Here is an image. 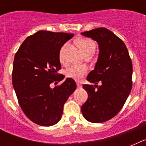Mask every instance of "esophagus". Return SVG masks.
<instances>
[{
	"label": "esophagus",
	"mask_w": 146,
	"mask_h": 146,
	"mask_svg": "<svg viewBox=\"0 0 146 146\" xmlns=\"http://www.w3.org/2000/svg\"><path fill=\"white\" fill-rule=\"evenodd\" d=\"M77 88H81V87H82V85H81L80 82H77Z\"/></svg>",
	"instance_id": "esophagus-1"
}]
</instances>
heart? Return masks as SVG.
<instances>
[{
	"label": "heart",
	"mask_w": 146,
	"mask_h": 146,
	"mask_svg": "<svg viewBox=\"0 0 146 146\" xmlns=\"http://www.w3.org/2000/svg\"><path fill=\"white\" fill-rule=\"evenodd\" d=\"M77 43H78L80 48L81 49L84 55L89 53V52H95L96 44L92 40L86 38H80V40H78ZM64 48H65V46L62 47L60 51L59 58H60V60H63V52H64ZM87 73L88 68L86 66H72L66 71V75L67 77L77 81L81 80L82 77H84Z\"/></svg>",
	"instance_id": "b5f03b06"
}]
</instances>
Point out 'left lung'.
<instances>
[{
    "label": "left lung",
    "mask_w": 146,
    "mask_h": 146,
    "mask_svg": "<svg viewBox=\"0 0 146 146\" xmlns=\"http://www.w3.org/2000/svg\"><path fill=\"white\" fill-rule=\"evenodd\" d=\"M81 34L99 44L97 62L87 80L95 84L102 82L97 89L92 85H83L88 96L81 111L87 121L102 123L119 113L131 92V60L123 41L107 28H95Z\"/></svg>",
    "instance_id": "left-lung-1"
}]
</instances>
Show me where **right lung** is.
Wrapping results in <instances>:
<instances>
[{
  "mask_svg": "<svg viewBox=\"0 0 146 146\" xmlns=\"http://www.w3.org/2000/svg\"><path fill=\"white\" fill-rule=\"evenodd\" d=\"M73 33L39 31L27 37L15 54L12 84L23 113L33 123L50 126L60 120L64 105L77 86L66 78L53 89L50 85L64 80L59 54Z\"/></svg>",
  "mask_w": 146,
  "mask_h": 146,
  "instance_id": "right-lung-1",
  "label": "right lung"
}]
</instances>
